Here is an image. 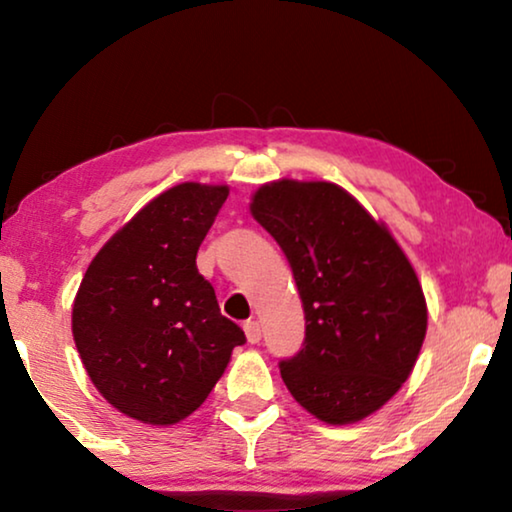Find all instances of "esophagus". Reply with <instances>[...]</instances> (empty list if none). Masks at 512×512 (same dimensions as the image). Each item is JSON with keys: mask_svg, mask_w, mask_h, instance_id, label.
<instances>
[{"mask_svg": "<svg viewBox=\"0 0 512 512\" xmlns=\"http://www.w3.org/2000/svg\"><path fill=\"white\" fill-rule=\"evenodd\" d=\"M243 331H246V338L250 345H255V342L262 340V326H259L257 319H248V322L243 324Z\"/></svg>", "mask_w": 512, "mask_h": 512, "instance_id": "obj_1", "label": "esophagus"}]
</instances>
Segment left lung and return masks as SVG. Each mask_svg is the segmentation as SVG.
Masks as SVG:
<instances>
[{
  "mask_svg": "<svg viewBox=\"0 0 512 512\" xmlns=\"http://www.w3.org/2000/svg\"><path fill=\"white\" fill-rule=\"evenodd\" d=\"M250 213L285 253L305 312L301 352L280 361L289 393L331 425L370 416L400 391L423 347L427 305L414 266L335 183H266Z\"/></svg>",
  "mask_w": 512,
  "mask_h": 512,
  "instance_id": "1",
  "label": "left lung"
}]
</instances>
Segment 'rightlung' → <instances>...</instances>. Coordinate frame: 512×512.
<instances>
[{
  "instance_id": "right-lung-1",
  "label": "right lung",
  "mask_w": 512,
  "mask_h": 512,
  "mask_svg": "<svg viewBox=\"0 0 512 512\" xmlns=\"http://www.w3.org/2000/svg\"><path fill=\"white\" fill-rule=\"evenodd\" d=\"M230 188L179 183L91 259L73 303V340L98 393L121 414L174 425L223 377L246 335L220 315L195 257Z\"/></svg>"
}]
</instances>
